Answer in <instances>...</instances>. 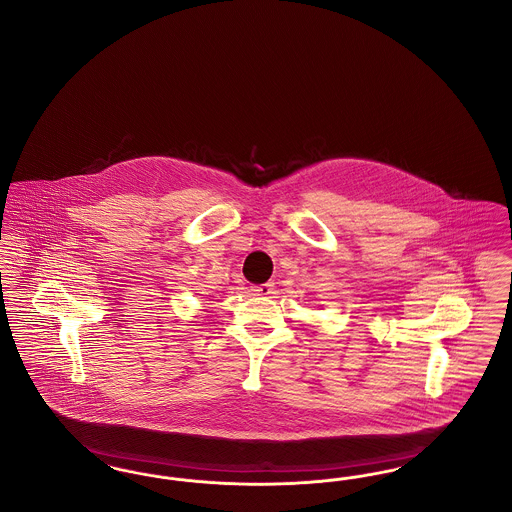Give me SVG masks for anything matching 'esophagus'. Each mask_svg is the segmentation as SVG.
I'll use <instances>...</instances> for the list:
<instances>
[{"label": "esophagus", "instance_id": "esophagus-1", "mask_svg": "<svg viewBox=\"0 0 512 512\" xmlns=\"http://www.w3.org/2000/svg\"><path fill=\"white\" fill-rule=\"evenodd\" d=\"M274 290V284L267 282V284H261V286H251V292L255 295H270Z\"/></svg>", "mask_w": 512, "mask_h": 512}]
</instances>
